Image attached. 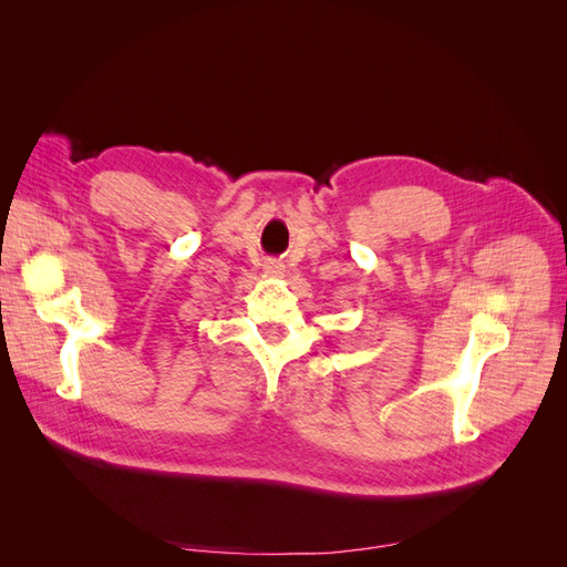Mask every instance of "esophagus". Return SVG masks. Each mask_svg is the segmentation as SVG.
I'll use <instances>...</instances> for the list:
<instances>
[{
  "mask_svg": "<svg viewBox=\"0 0 567 567\" xmlns=\"http://www.w3.org/2000/svg\"><path fill=\"white\" fill-rule=\"evenodd\" d=\"M267 271H269V274H281V271H284V265L271 260V262H267Z\"/></svg>",
  "mask_w": 567,
  "mask_h": 567,
  "instance_id": "obj_1",
  "label": "esophagus"
}]
</instances>
